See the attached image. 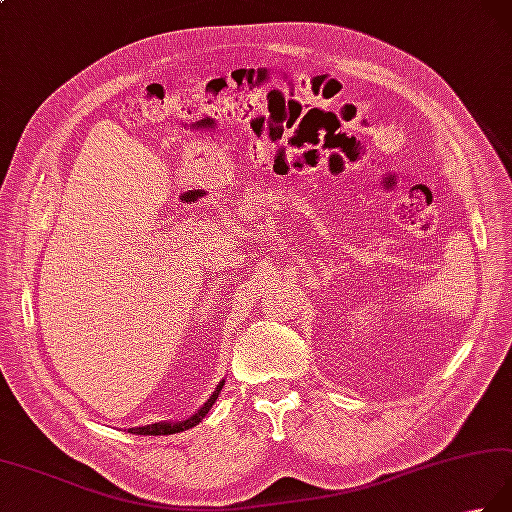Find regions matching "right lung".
Here are the masks:
<instances>
[{
	"label": "right lung",
	"instance_id": "add662e5",
	"mask_svg": "<svg viewBox=\"0 0 512 512\" xmlns=\"http://www.w3.org/2000/svg\"><path fill=\"white\" fill-rule=\"evenodd\" d=\"M222 388H224V382H219L217 388H215V393L208 397V402L202 408H199L193 417L184 419V422L148 424V426H142V428H130V433H133V435H173V433H182V430L193 428V426H197L208 415V410L213 408V404L217 402V397H219V393H222Z\"/></svg>",
	"mask_w": 512,
	"mask_h": 512
}]
</instances>
